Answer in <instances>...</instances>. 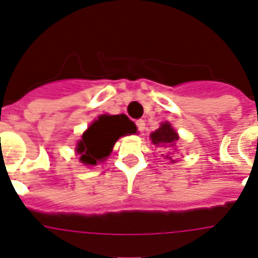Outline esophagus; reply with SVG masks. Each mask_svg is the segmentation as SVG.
<instances>
[{
    "mask_svg": "<svg viewBox=\"0 0 258 258\" xmlns=\"http://www.w3.org/2000/svg\"><path fill=\"white\" fill-rule=\"evenodd\" d=\"M136 127H138V130L140 132H143L145 130V122L143 119H139L138 122H136Z\"/></svg>",
    "mask_w": 258,
    "mask_h": 258,
    "instance_id": "1",
    "label": "esophagus"
}]
</instances>
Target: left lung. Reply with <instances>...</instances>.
I'll list each match as a JSON object with an SVG mask.
<instances>
[{"label":"left lung","mask_w":258,"mask_h":258,"mask_svg":"<svg viewBox=\"0 0 258 258\" xmlns=\"http://www.w3.org/2000/svg\"><path fill=\"white\" fill-rule=\"evenodd\" d=\"M151 139L152 143H153L156 147L166 149V151H169V153L171 152V154H174V151H175L174 148H175L176 140L179 139V136L178 134L174 131V128L170 126V123H162L160 128L156 130L154 132H152ZM165 158L171 160V162H174V160H172V157L170 156V154H166Z\"/></svg>","instance_id":"8db88e82"}]
</instances>
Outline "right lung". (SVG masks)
I'll return each mask as SVG.
<instances>
[{"instance_id":"obj_1","label":"right lung","mask_w":258,"mask_h":258,"mask_svg":"<svg viewBox=\"0 0 258 258\" xmlns=\"http://www.w3.org/2000/svg\"><path fill=\"white\" fill-rule=\"evenodd\" d=\"M136 130L135 123L124 114L101 115L88 127L78 143L76 152L80 154V161L86 165L104 162L116 140L120 136L136 134Z\"/></svg>"}]
</instances>
